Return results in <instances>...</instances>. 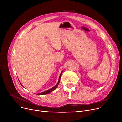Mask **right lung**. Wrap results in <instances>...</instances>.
Wrapping results in <instances>:
<instances>
[{
    "label": "right lung",
    "mask_w": 122,
    "mask_h": 122,
    "mask_svg": "<svg viewBox=\"0 0 122 122\" xmlns=\"http://www.w3.org/2000/svg\"><path fill=\"white\" fill-rule=\"evenodd\" d=\"M62 73V72L61 73V75H60V78H59V79H58V83H57V84L56 85V86H54V87H53L52 88H50V89H49V90H47V91H45V92H43V93H40V94H38V95H46V94H49V93H51V92H52V91H53L54 90L56 89V88L57 87V86H58V85L59 83H60V79H61V75Z\"/></svg>",
    "instance_id": "add662e5"
}]
</instances>
